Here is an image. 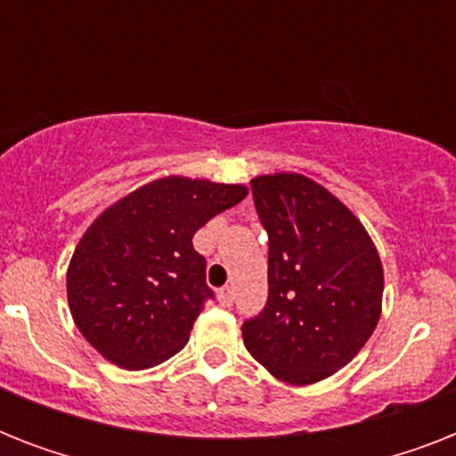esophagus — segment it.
Instances as JSON below:
<instances>
[{"label":"esophagus","mask_w":456,"mask_h":456,"mask_svg":"<svg viewBox=\"0 0 456 456\" xmlns=\"http://www.w3.org/2000/svg\"><path fill=\"white\" fill-rule=\"evenodd\" d=\"M217 300H220V305L229 307V305L234 303V291H232L229 286H224V289H220V291H217Z\"/></svg>","instance_id":"esophagus-1"}]
</instances>
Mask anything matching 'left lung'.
Here are the masks:
<instances>
[{
    "instance_id": "left-lung-1",
    "label": "left lung",
    "mask_w": 456,
    "mask_h": 456,
    "mask_svg": "<svg viewBox=\"0 0 456 456\" xmlns=\"http://www.w3.org/2000/svg\"><path fill=\"white\" fill-rule=\"evenodd\" d=\"M250 186L270 236V298L243 324V346L279 381H324L381 319L379 250L353 210L314 179L274 172Z\"/></svg>"
}]
</instances>
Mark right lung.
<instances>
[{
	"label": "right lung",
	"instance_id": "add662e5",
	"mask_svg": "<svg viewBox=\"0 0 456 456\" xmlns=\"http://www.w3.org/2000/svg\"><path fill=\"white\" fill-rule=\"evenodd\" d=\"M246 196V184L167 175L89 224L68 265L66 291L75 326L103 360L139 371L186 346L213 298L206 257L191 239Z\"/></svg>",
	"mask_w": 456,
	"mask_h": 456
}]
</instances>
